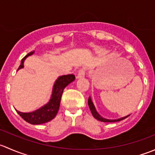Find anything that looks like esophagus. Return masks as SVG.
<instances>
[{
  "instance_id": "obj_1",
  "label": "esophagus",
  "mask_w": 155,
  "mask_h": 155,
  "mask_svg": "<svg viewBox=\"0 0 155 155\" xmlns=\"http://www.w3.org/2000/svg\"><path fill=\"white\" fill-rule=\"evenodd\" d=\"M85 68H81L80 70H79V72H78V74H77V76H76V78H83L84 76H85Z\"/></svg>"
}]
</instances>
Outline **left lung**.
<instances>
[{
  "instance_id": "1",
  "label": "left lung",
  "mask_w": 155,
  "mask_h": 155,
  "mask_svg": "<svg viewBox=\"0 0 155 155\" xmlns=\"http://www.w3.org/2000/svg\"><path fill=\"white\" fill-rule=\"evenodd\" d=\"M87 103H88V107H89V108H90L91 112L93 116L97 120H98V121H103V122H115V121H121V120L124 119V118H127V117L129 116V115H127V116L124 117V118H120V119H116V120L106 119V118H102V117H101V115L97 113V112L96 109H95V107H94V106L93 103H92L90 97H88V101H87Z\"/></svg>"
}]
</instances>
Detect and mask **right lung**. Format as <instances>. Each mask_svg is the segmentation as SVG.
<instances>
[{"label": "right lung", "instance_id": "add662e5", "mask_svg": "<svg viewBox=\"0 0 155 155\" xmlns=\"http://www.w3.org/2000/svg\"><path fill=\"white\" fill-rule=\"evenodd\" d=\"M33 53L34 51H31L21 59V64L18 67V70L24 67L23 63H24L25 59L28 56L31 55ZM74 79L75 76L73 74H68L60 76L54 83L51 98L47 104L34 112H28V113H24V112H18L17 110L16 112L25 121L31 124H44V123L51 121L57 115L58 111L60 107L61 98L64 89L65 88V87L68 86L70 82L74 81Z\"/></svg>", "mask_w": 155, "mask_h": 155}]
</instances>
